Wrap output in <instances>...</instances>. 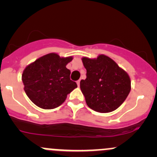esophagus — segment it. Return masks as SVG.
Listing matches in <instances>:
<instances>
[{
    "instance_id": "1",
    "label": "esophagus",
    "mask_w": 157,
    "mask_h": 157,
    "mask_svg": "<svg viewBox=\"0 0 157 157\" xmlns=\"http://www.w3.org/2000/svg\"><path fill=\"white\" fill-rule=\"evenodd\" d=\"M80 80H77V86H80Z\"/></svg>"
}]
</instances>
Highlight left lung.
Instances as JSON below:
<instances>
[{
    "instance_id": "8db88e82",
    "label": "left lung",
    "mask_w": 157,
    "mask_h": 157,
    "mask_svg": "<svg viewBox=\"0 0 157 157\" xmlns=\"http://www.w3.org/2000/svg\"><path fill=\"white\" fill-rule=\"evenodd\" d=\"M86 78L80 80V90L90 109L107 113L118 109L131 91L128 74L104 55L97 58H83Z\"/></svg>"
}]
</instances>
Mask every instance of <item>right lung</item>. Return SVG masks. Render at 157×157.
<instances>
[{
  "label": "right lung",
  "instance_id": "add662e5",
  "mask_svg": "<svg viewBox=\"0 0 157 157\" xmlns=\"http://www.w3.org/2000/svg\"><path fill=\"white\" fill-rule=\"evenodd\" d=\"M72 59L50 53L25 68L22 75L25 93L35 105L44 109L57 108L77 87L70 78L71 71L66 67Z\"/></svg>",
  "mask_w": 157,
  "mask_h": 157
}]
</instances>
